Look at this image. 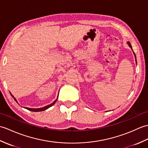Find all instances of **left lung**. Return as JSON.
<instances>
[{
  "label": "left lung",
  "mask_w": 148,
  "mask_h": 148,
  "mask_svg": "<svg viewBox=\"0 0 148 148\" xmlns=\"http://www.w3.org/2000/svg\"><path fill=\"white\" fill-rule=\"evenodd\" d=\"M127 44L129 45V46H130V47L131 49H132V46H131V44H130V42H127ZM134 56H135V58H136V54H135V53H134ZM136 63H137V61H136Z\"/></svg>",
  "instance_id": "obj_1"
}]
</instances>
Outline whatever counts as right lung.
<instances>
[{"mask_svg":"<svg viewBox=\"0 0 148 148\" xmlns=\"http://www.w3.org/2000/svg\"><path fill=\"white\" fill-rule=\"evenodd\" d=\"M11 96H12V97L14 98V99L17 102V101H16V99H15V98L14 97V96H12V95L11 94ZM57 99H58V98L56 99L53 103H52V104H49V105H47V106H45V107H43V108H25L26 109H27L28 110H29V111H35V112H37V111H44V110H47V109H48L49 108H50L51 106H52V105H54V104H55V103L56 102V101H57ZM18 103V102H17Z\"/></svg>","mask_w":148,"mask_h":148,"instance_id":"1","label":"right lung"}]
</instances>
